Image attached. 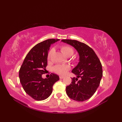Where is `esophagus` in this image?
I'll return each mask as SVG.
<instances>
[{"mask_svg":"<svg viewBox=\"0 0 122 122\" xmlns=\"http://www.w3.org/2000/svg\"><path fill=\"white\" fill-rule=\"evenodd\" d=\"M59 77H60V79H62L64 78V77L63 76H60Z\"/></svg>","mask_w":122,"mask_h":122,"instance_id":"esophagus-1","label":"esophagus"}]
</instances>
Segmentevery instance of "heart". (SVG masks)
Here are the masks:
<instances>
[{
  "label": "heart",
  "mask_w": 122,
  "mask_h": 122,
  "mask_svg": "<svg viewBox=\"0 0 122 122\" xmlns=\"http://www.w3.org/2000/svg\"><path fill=\"white\" fill-rule=\"evenodd\" d=\"M61 51L64 55L66 56H71L74 53V49L71 46H63L61 47ZM54 52V49L52 48L49 51L48 54V59L50 60L51 58L53 53ZM70 69V66L68 64H59L54 67V71L61 76L65 75L67 72Z\"/></svg>",
  "instance_id": "b5f03b06"
}]
</instances>
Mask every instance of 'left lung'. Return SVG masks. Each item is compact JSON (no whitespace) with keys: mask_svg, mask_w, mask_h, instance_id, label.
Here are the masks:
<instances>
[{"mask_svg":"<svg viewBox=\"0 0 122 122\" xmlns=\"http://www.w3.org/2000/svg\"><path fill=\"white\" fill-rule=\"evenodd\" d=\"M62 42L73 46L78 52L79 62L72 72L77 78H72V82L66 87V93L71 99L83 102L91 97L100 85L103 76L102 66L93 49L86 44L75 40L63 39Z\"/></svg>","mask_w":122,"mask_h":122,"instance_id":"8db88e82","label":"left lung"}]
</instances>
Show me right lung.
<instances>
[{"instance_id": "add662e5", "label": "right lung", "mask_w": 122, "mask_h": 122, "mask_svg": "<svg viewBox=\"0 0 122 122\" xmlns=\"http://www.w3.org/2000/svg\"><path fill=\"white\" fill-rule=\"evenodd\" d=\"M59 39H50L36 45L25 56L19 72L20 81L26 93L37 101L47 98L52 92L53 85L59 80L56 74L51 73L48 79H43L47 66L50 46Z\"/></svg>"}]
</instances>
